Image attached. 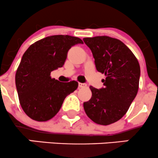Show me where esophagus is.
Masks as SVG:
<instances>
[{
  "label": "esophagus",
  "mask_w": 158,
  "mask_h": 158,
  "mask_svg": "<svg viewBox=\"0 0 158 158\" xmlns=\"http://www.w3.org/2000/svg\"><path fill=\"white\" fill-rule=\"evenodd\" d=\"M87 86V85L85 83H81V82H79V88H85Z\"/></svg>",
  "instance_id": "1"
}]
</instances>
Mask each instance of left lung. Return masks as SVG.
Here are the masks:
<instances>
[{
	"mask_svg": "<svg viewBox=\"0 0 158 158\" xmlns=\"http://www.w3.org/2000/svg\"><path fill=\"white\" fill-rule=\"evenodd\" d=\"M92 51L96 69L106 78L104 88L90 86L92 95L84 102L85 114L93 122L107 126L127 114L139 90L140 66L124 43L109 36L84 38Z\"/></svg>",
	"mask_w": 158,
	"mask_h": 158,
	"instance_id": "left-lung-1",
	"label": "left lung"
}]
</instances>
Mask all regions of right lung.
Returning <instances> with one entry per match:
<instances>
[{"instance_id":"1","label":"right lung","mask_w":158,"mask_h":158,"mask_svg":"<svg viewBox=\"0 0 158 158\" xmlns=\"http://www.w3.org/2000/svg\"><path fill=\"white\" fill-rule=\"evenodd\" d=\"M79 38L52 35L36 41L23 54L15 76L20 105L28 117L48 121L60 109L66 96L78 88V82H61L51 73L62 67L72 46L82 44Z\"/></svg>"}]
</instances>
